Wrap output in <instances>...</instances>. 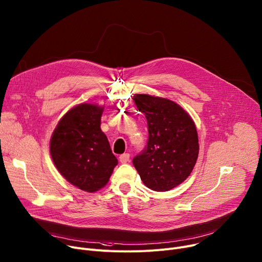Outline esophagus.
<instances>
[{"label": "esophagus", "mask_w": 262, "mask_h": 262, "mask_svg": "<svg viewBox=\"0 0 262 262\" xmlns=\"http://www.w3.org/2000/svg\"><path fill=\"white\" fill-rule=\"evenodd\" d=\"M119 160L121 163H127L129 161V154H122L120 157H119Z\"/></svg>", "instance_id": "esophagus-1"}]
</instances>
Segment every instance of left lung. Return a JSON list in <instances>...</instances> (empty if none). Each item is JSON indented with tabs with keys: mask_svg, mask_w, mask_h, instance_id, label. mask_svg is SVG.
<instances>
[{
	"mask_svg": "<svg viewBox=\"0 0 262 262\" xmlns=\"http://www.w3.org/2000/svg\"><path fill=\"white\" fill-rule=\"evenodd\" d=\"M139 112L147 120L148 140L133 159L143 183L166 191L182 183L193 170L199 154L194 121L177 103L149 95H135Z\"/></svg>",
	"mask_w": 262,
	"mask_h": 262,
	"instance_id": "1",
	"label": "left lung"
}]
</instances>
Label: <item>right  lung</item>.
Instances as JSON below:
<instances>
[{
  "label": "right lung",
  "instance_id": "add662e5",
  "mask_svg": "<svg viewBox=\"0 0 262 262\" xmlns=\"http://www.w3.org/2000/svg\"><path fill=\"white\" fill-rule=\"evenodd\" d=\"M103 107L82 103L59 121L50 139V155L61 175L82 190L105 186L118 160L101 130Z\"/></svg>",
  "mask_w": 262,
  "mask_h": 262
}]
</instances>
